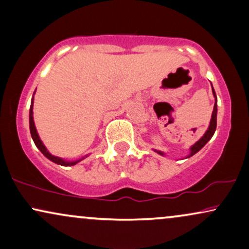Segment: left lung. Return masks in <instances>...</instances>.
Instances as JSON below:
<instances>
[{
    "mask_svg": "<svg viewBox=\"0 0 249 249\" xmlns=\"http://www.w3.org/2000/svg\"><path fill=\"white\" fill-rule=\"evenodd\" d=\"M211 86H212V85H211ZM212 94H213V96H214V107H213V111H212V116H211L210 125H209L208 130L205 131L204 136H203L202 138H200V139L198 140V142H196L194 143L193 146H191V147H190V153L188 154L187 157H185V158H190V157H193L194 154H196L197 152L200 151V149H202L203 147H204V146L206 145V142H208L209 140H210L211 138H212V136H213V134H214L215 127H217V96H215V91H214L213 87H212ZM154 152H157L158 154L162 155V157L164 155L163 152L158 151V149H154Z\"/></svg>",
    "mask_w": 249,
    "mask_h": 249,
    "instance_id": "8db88e82",
    "label": "left lung"
}]
</instances>
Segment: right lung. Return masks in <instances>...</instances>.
I'll return each mask as SVG.
<instances>
[{"mask_svg": "<svg viewBox=\"0 0 249 249\" xmlns=\"http://www.w3.org/2000/svg\"><path fill=\"white\" fill-rule=\"evenodd\" d=\"M35 92H34V95H35ZM29 123H30V132H31V137H32V139H34L35 145L37 146V148L39 149V151H40L41 153L45 155V157L49 159V160L52 161V162H54L56 164H60V166H74V164H76L77 162H80V161H82L83 159H86L87 157H88V155H86V157L81 158V159H79V160L67 161V160H64V159L59 158V157H54V155H52L49 151H47V148L45 147L43 142H41L40 138H39V134L37 132V128H36V125H35V121H34V96H32L31 107H30Z\"/></svg>", "mask_w": 249, "mask_h": 249, "instance_id": "1", "label": "right lung"}]
</instances>
